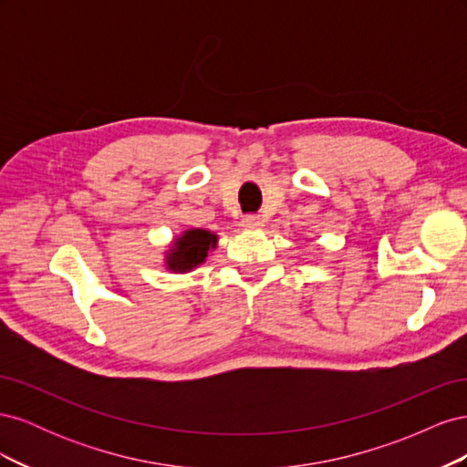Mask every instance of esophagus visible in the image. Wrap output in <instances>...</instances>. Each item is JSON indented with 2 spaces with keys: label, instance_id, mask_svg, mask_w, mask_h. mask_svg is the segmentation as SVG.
Listing matches in <instances>:
<instances>
[{
  "label": "esophagus",
  "instance_id": "1",
  "mask_svg": "<svg viewBox=\"0 0 467 467\" xmlns=\"http://www.w3.org/2000/svg\"><path fill=\"white\" fill-rule=\"evenodd\" d=\"M263 223H265V220H263V216H259V214H247V216H244V220H242L244 228H249V230L261 228Z\"/></svg>",
  "mask_w": 467,
  "mask_h": 467
}]
</instances>
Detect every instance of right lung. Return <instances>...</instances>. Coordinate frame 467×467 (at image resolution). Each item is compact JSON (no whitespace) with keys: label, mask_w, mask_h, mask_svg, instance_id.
Here are the masks:
<instances>
[{"label":"right lung","mask_w":467,"mask_h":467,"mask_svg":"<svg viewBox=\"0 0 467 467\" xmlns=\"http://www.w3.org/2000/svg\"><path fill=\"white\" fill-rule=\"evenodd\" d=\"M216 245V235L206 230H191L182 234L175 242V247L169 253V268L173 271H191L192 266L201 265L206 255L208 249Z\"/></svg>","instance_id":"obj_1"}]
</instances>
